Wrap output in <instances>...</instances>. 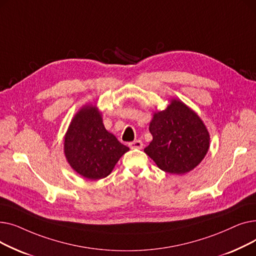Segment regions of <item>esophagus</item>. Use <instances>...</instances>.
I'll return each mask as SVG.
<instances>
[{
  "label": "esophagus",
  "instance_id": "esophagus-1",
  "mask_svg": "<svg viewBox=\"0 0 256 256\" xmlns=\"http://www.w3.org/2000/svg\"><path fill=\"white\" fill-rule=\"evenodd\" d=\"M128 146L130 147V148H138V150H141L142 147H143V143H142V141L141 140H136V141H134V142H130V143H128Z\"/></svg>",
  "mask_w": 256,
  "mask_h": 256
}]
</instances>
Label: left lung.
Here are the masks:
<instances>
[{
  "label": "left lung",
  "mask_w": 256,
  "mask_h": 256,
  "mask_svg": "<svg viewBox=\"0 0 256 256\" xmlns=\"http://www.w3.org/2000/svg\"><path fill=\"white\" fill-rule=\"evenodd\" d=\"M150 130L152 141L144 152L165 172H189L208 150L210 135L202 120L180 100H173L166 110L154 113Z\"/></svg>",
  "instance_id": "8db88e82"
}]
</instances>
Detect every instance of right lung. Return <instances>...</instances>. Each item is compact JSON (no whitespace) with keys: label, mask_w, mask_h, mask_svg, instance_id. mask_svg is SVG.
<instances>
[{"label":"right lung","mask_w":256,"mask_h":256,"mask_svg":"<svg viewBox=\"0 0 256 256\" xmlns=\"http://www.w3.org/2000/svg\"><path fill=\"white\" fill-rule=\"evenodd\" d=\"M128 150L104 128L100 112L92 106H84L74 116L64 141V152L72 169L92 180L109 176Z\"/></svg>","instance_id":"right-lung-1"}]
</instances>
